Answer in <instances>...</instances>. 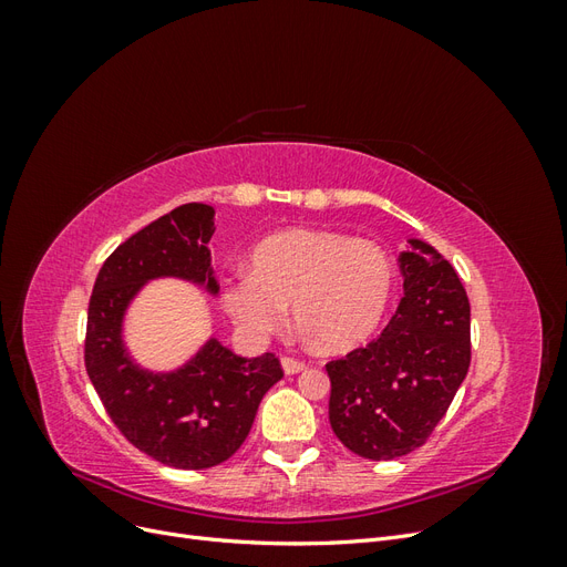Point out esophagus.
Wrapping results in <instances>:
<instances>
[{"mask_svg": "<svg viewBox=\"0 0 567 567\" xmlns=\"http://www.w3.org/2000/svg\"><path fill=\"white\" fill-rule=\"evenodd\" d=\"M281 367L286 373H300L307 369V364L302 362V359H296V357H284L281 359Z\"/></svg>", "mask_w": 567, "mask_h": 567, "instance_id": "esophagus-1", "label": "esophagus"}]
</instances>
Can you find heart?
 <instances>
[{
    "instance_id": "obj_1",
    "label": "heart",
    "mask_w": 567,
    "mask_h": 567,
    "mask_svg": "<svg viewBox=\"0 0 567 567\" xmlns=\"http://www.w3.org/2000/svg\"><path fill=\"white\" fill-rule=\"evenodd\" d=\"M394 286L383 246L319 229L274 234L250 252V274L221 286V305L244 333L277 331L286 305L326 352H348L381 323Z\"/></svg>"
}]
</instances>
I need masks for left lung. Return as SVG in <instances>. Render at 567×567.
<instances>
[{"mask_svg": "<svg viewBox=\"0 0 567 567\" xmlns=\"http://www.w3.org/2000/svg\"><path fill=\"white\" fill-rule=\"evenodd\" d=\"M409 244L400 255L404 298L383 333L326 364L333 433L371 461L423 447L471 367L466 288L433 246Z\"/></svg>", "mask_w": 567, "mask_h": 567, "instance_id": "8db88e82", "label": "left lung"}]
</instances>
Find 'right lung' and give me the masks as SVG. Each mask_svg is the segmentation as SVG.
<instances>
[{"label":"right lung","instance_id":"obj_1","mask_svg":"<svg viewBox=\"0 0 567 567\" xmlns=\"http://www.w3.org/2000/svg\"><path fill=\"white\" fill-rule=\"evenodd\" d=\"M215 208L186 203L120 244L99 269L87 310L84 367L109 419L146 456L182 471L227 461L250 433L265 392L284 379L277 354L238 357L213 338L173 373L134 367L123 315L148 279L179 277L217 293L210 265Z\"/></svg>","mask_w":567,"mask_h":567}]
</instances>
